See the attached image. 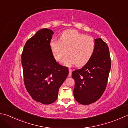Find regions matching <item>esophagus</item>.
<instances>
[{"instance_id":"obj_1","label":"esophagus","mask_w":128,"mask_h":128,"mask_svg":"<svg viewBox=\"0 0 128 128\" xmlns=\"http://www.w3.org/2000/svg\"><path fill=\"white\" fill-rule=\"evenodd\" d=\"M69 74H68V76L70 77V76H72V69H69Z\"/></svg>"}]
</instances>
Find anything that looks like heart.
Wrapping results in <instances>:
<instances>
[{
    "instance_id": "heart-1",
    "label": "heart",
    "mask_w": 128,
    "mask_h": 128,
    "mask_svg": "<svg viewBox=\"0 0 128 128\" xmlns=\"http://www.w3.org/2000/svg\"><path fill=\"white\" fill-rule=\"evenodd\" d=\"M50 47L56 61L60 60L68 52L69 54L62 63L66 66L76 64L77 66H82L91 59L95 50L96 42L92 36L75 30H68L62 32L59 40L52 39Z\"/></svg>"
}]
</instances>
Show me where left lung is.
<instances>
[{
  "label": "left lung",
  "mask_w": 128,
  "mask_h": 128,
  "mask_svg": "<svg viewBox=\"0 0 128 128\" xmlns=\"http://www.w3.org/2000/svg\"><path fill=\"white\" fill-rule=\"evenodd\" d=\"M94 40L96 48L91 59L82 68L72 72L75 80L74 98L82 105L93 103L102 96L111 68L108 45L101 38Z\"/></svg>",
  "instance_id": "1"
}]
</instances>
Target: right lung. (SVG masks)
<instances>
[{
    "label": "right lung",
    "mask_w": 128,
    "mask_h": 128,
    "mask_svg": "<svg viewBox=\"0 0 128 128\" xmlns=\"http://www.w3.org/2000/svg\"><path fill=\"white\" fill-rule=\"evenodd\" d=\"M53 32L39 30L25 44L22 55L24 81L35 101L50 104L58 98L59 88L69 74L68 68L56 62L50 47Z\"/></svg>",
    "instance_id": "obj_1"
}]
</instances>
